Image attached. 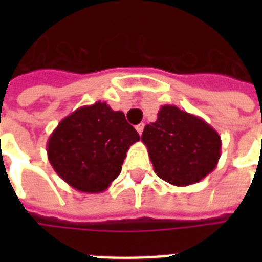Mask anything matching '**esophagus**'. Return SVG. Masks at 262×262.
<instances>
[{
  "mask_svg": "<svg viewBox=\"0 0 262 262\" xmlns=\"http://www.w3.org/2000/svg\"><path fill=\"white\" fill-rule=\"evenodd\" d=\"M143 129H144V123H139V125L136 126V130H137V133H139V135H142Z\"/></svg>",
  "mask_w": 262,
  "mask_h": 262,
  "instance_id": "34e87169",
  "label": "esophagus"
}]
</instances>
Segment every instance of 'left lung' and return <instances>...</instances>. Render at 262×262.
<instances>
[{"label": "left lung", "mask_w": 262, "mask_h": 262, "mask_svg": "<svg viewBox=\"0 0 262 262\" xmlns=\"http://www.w3.org/2000/svg\"><path fill=\"white\" fill-rule=\"evenodd\" d=\"M142 142L154 172L176 187L196 184L209 176L222 148L219 133L212 126L176 105L160 108L157 120L144 126Z\"/></svg>", "instance_id": "1"}]
</instances>
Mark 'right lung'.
I'll return each mask as SVG.
<instances>
[{"label":"right lung","instance_id":"right-lung-1","mask_svg":"<svg viewBox=\"0 0 262 262\" xmlns=\"http://www.w3.org/2000/svg\"><path fill=\"white\" fill-rule=\"evenodd\" d=\"M139 133L125 114L106 102L75 109L48 140V159L57 176L80 192L99 193L115 181Z\"/></svg>","mask_w":262,"mask_h":262}]
</instances>
